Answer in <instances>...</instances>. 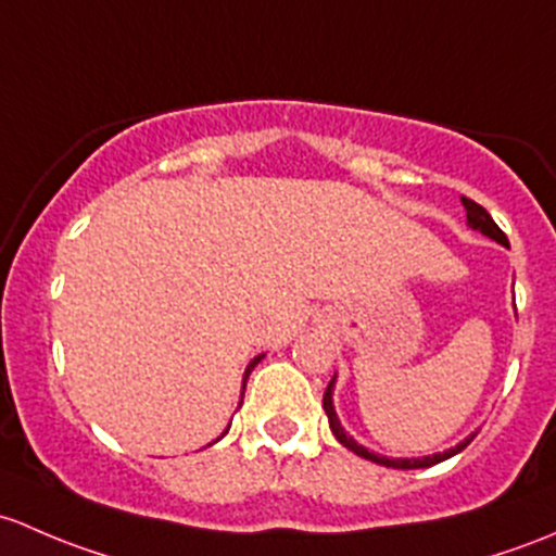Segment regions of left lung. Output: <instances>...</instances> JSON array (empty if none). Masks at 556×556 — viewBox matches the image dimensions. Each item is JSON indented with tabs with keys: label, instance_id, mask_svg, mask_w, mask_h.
Here are the masks:
<instances>
[{
	"label": "left lung",
	"instance_id": "1",
	"mask_svg": "<svg viewBox=\"0 0 556 556\" xmlns=\"http://www.w3.org/2000/svg\"><path fill=\"white\" fill-rule=\"evenodd\" d=\"M460 203H463V208H466V225L471 227V230L482 232V236L492 238L495 243L508 245V240H506V236H503V230L495 225V222H492V216L482 208V205L473 203V200H468V198H460ZM334 382H337V377H331L329 388H326V393H324V412H326V417H329V428H331V433H334L337 442H340L342 447L356 452V455L364 457V460L380 463V466H388V468H428V466H437V463L447 460V457L457 455V452H463L468 447V444H471V439L477 437V433H471V437H466L460 444H455V447H450L444 452H433V455H426V457H386V455H377V452H369L364 447V444H358L353 437H348L345 428H342L340 417H337V409H334Z\"/></svg>",
	"mask_w": 556,
	"mask_h": 556
}]
</instances>
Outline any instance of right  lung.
Wrapping results in <instances>:
<instances>
[{"label":"right lung","instance_id":"right-lung-1","mask_svg":"<svg viewBox=\"0 0 556 556\" xmlns=\"http://www.w3.org/2000/svg\"><path fill=\"white\" fill-rule=\"evenodd\" d=\"M262 358H265V353H262V356H254V358H251V362H249V366H245V371H243V386H240V404H243V391H245V380H249V375H251V369H254V366L256 364H260L262 362ZM227 433V431H225ZM225 433H222V437H225ZM219 437V439H222ZM219 439H216V442H219ZM211 444H214V442H211Z\"/></svg>","mask_w":556,"mask_h":556}]
</instances>
